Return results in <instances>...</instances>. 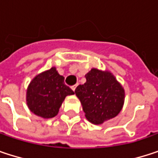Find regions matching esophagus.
Masks as SVG:
<instances>
[{"instance_id": "obj_1", "label": "esophagus", "mask_w": 158, "mask_h": 158, "mask_svg": "<svg viewBox=\"0 0 158 158\" xmlns=\"http://www.w3.org/2000/svg\"><path fill=\"white\" fill-rule=\"evenodd\" d=\"M77 86H78V84H76V85H73L72 87H71V89L75 91V89H76V88H77Z\"/></svg>"}]
</instances>
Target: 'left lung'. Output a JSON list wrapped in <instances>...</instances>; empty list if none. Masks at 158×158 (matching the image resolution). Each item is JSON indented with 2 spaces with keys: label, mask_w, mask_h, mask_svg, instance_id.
Listing matches in <instances>:
<instances>
[{
  "label": "left lung",
  "mask_w": 158,
  "mask_h": 158,
  "mask_svg": "<svg viewBox=\"0 0 158 158\" xmlns=\"http://www.w3.org/2000/svg\"><path fill=\"white\" fill-rule=\"evenodd\" d=\"M85 78L86 82L76 88L75 93L86 118L94 124L114 118L123 105V88L108 71L92 69Z\"/></svg>",
  "instance_id": "obj_1"
}]
</instances>
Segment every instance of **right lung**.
<instances>
[{
  "label": "right lung",
  "instance_id": "add662e5",
  "mask_svg": "<svg viewBox=\"0 0 158 158\" xmlns=\"http://www.w3.org/2000/svg\"><path fill=\"white\" fill-rule=\"evenodd\" d=\"M64 79L56 68L37 75L30 82L26 91V102L30 110L45 119L55 117L66 96L74 94Z\"/></svg>",
  "mask_w": 158,
  "mask_h": 158
}]
</instances>
